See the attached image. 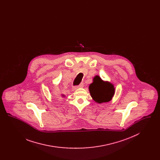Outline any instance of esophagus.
I'll use <instances>...</instances> for the list:
<instances>
[{
  "label": "esophagus",
  "instance_id": "34e87169",
  "mask_svg": "<svg viewBox=\"0 0 160 160\" xmlns=\"http://www.w3.org/2000/svg\"><path fill=\"white\" fill-rule=\"evenodd\" d=\"M84 84L83 83H81L79 85H78V86H74V87H73L72 88V89H74V90H76L77 89H78V88H83V87Z\"/></svg>",
  "mask_w": 160,
  "mask_h": 160
}]
</instances>
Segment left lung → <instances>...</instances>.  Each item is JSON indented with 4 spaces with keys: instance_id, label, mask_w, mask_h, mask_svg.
<instances>
[{
    "instance_id": "8db88e82",
    "label": "left lung",
    "mask_w": 160,
    "mask_h": 160,
    "mask_svg": "<svg viewBox=\"0 0 160 160\" xmlns=\"http://www.w3.org/2000/svg\"><path fill=\"white\" fill-rule=\"evenodd\" d=\"M89 89L92 98L98 103L108 102L114 95L113 85L103 82L98 76L94 77L93 82L90 84Z\"/></svg>"
}]
</instances>
